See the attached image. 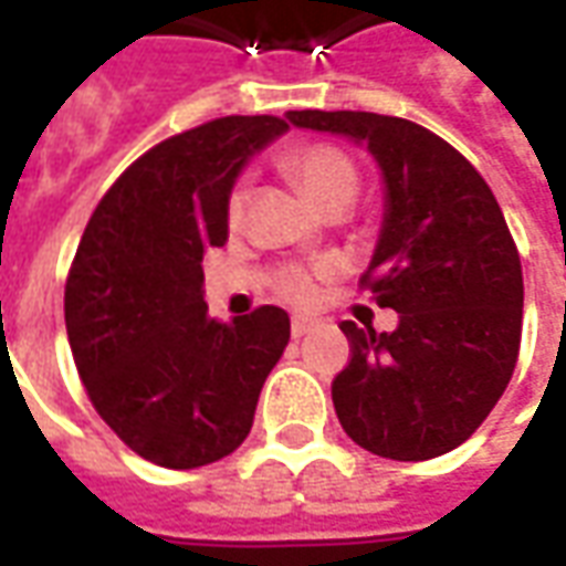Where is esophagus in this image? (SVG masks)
Masks as SVG:
<instances>
[{"label": "esophagus", "mask_w": 566, "mask_h": 566, "mask_svg": "<svg viewBox=\"0 0 566 566\" xmlns=\"http://www.w3.org/2000/svg\"><path fill=\"white\" fill-rule=\"evenodd\" d=\"M315 327H318V321L306 318V315H296V318L291 321V333H294L296 339H300V336H306V333H312Z\"/></svg>", "instance_id": "1"}]
</instances>
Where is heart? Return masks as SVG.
Instances as JSON below:
<instances>
[{"label":"heart","mask_w":566,"mask_h":566,"mask_svg":"<svg viewBox=\"0 0 566 566\" xmlns=\"http://www.w3.org/2000/svg\"><path fill=\"white\" fill-rule=\"evenodd\" d=\"M282 169L294 178L300 190L306 193L308 202L318 211H324L333 202H355L357 187V166L352 157L339 150L336 145H324V142H312V145H296L282 157ZM245 211V187H235L227 202V218L230 223L242 221ZM279 291L284 300L306 306L315 300L318 287L315 279L306 270H284L279 275Z\"/></svg>","instance_id":"b5f03b06"}]
</instances>
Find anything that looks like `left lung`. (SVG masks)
<instances>
[{"label":"left lung","instance_id":"left-lung-1","mask_svg":"<svg viewBox=\"0 0 566 566\" xmlns=\"http://www.w3.org/2000/svg\"><path fill=\"white\" fill-rule=\"evenodd\" d=\"M287 120L364 145L385 190L364 282L400 324L376 333L343 321L339 424L391 461L458 449L506 391L522 343V260L497 199L449 142L403 117L308 108Z\"/></svg>","mask_w":566,"mask_h":566}]
</instances>
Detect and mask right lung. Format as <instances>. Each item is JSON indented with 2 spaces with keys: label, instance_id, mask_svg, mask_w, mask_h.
<instances>
[{
  "label": "right lung",
  "instance_id": "obj_1",
  "mask_svg": "<svg viewBox=\"0 0 566 566\" xmlns=\"http://www.w3.org/2000/svg\"><path fill=\"white\" fill-rule=\"evenodd\" d=\"M282 133V117L233 115L160 142L81 235L66 282L72 357L105 424L157 467L193 470L239 449L291 339L284 308L221 324L202 300V251L227 242L235 178Z\"/></svg>",
  "mask_w": 566,
  "mask_h": 566
}]
</instances>
